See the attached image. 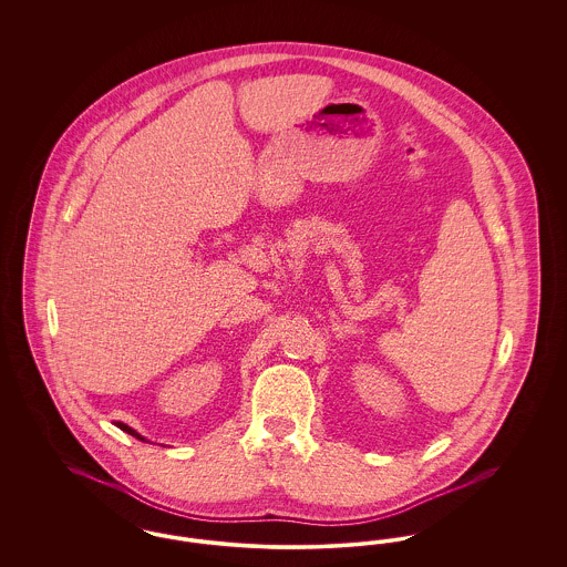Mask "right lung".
<instances>
[{
	"instance_id": "right-lung-1",
	"label": "right lung",
	"mask_w": 567,
	"mask_h": 567,
	"mask_svg": "<svg viewBox=\"0 0 567 567\" xmlns=\"http://www.w3.org/2000/svg\"><path fill=\"white\" fill-rule=\"evenodd\" d=\"M114 425H116V427H118V430H123V432L130 433V435H134V437H137V440H142V442H146V437H142V435H140V433L135 432V430H132V427H130V425H125V423H121V421H118V423H114Z\"/></svg>"
}]
</instances>
